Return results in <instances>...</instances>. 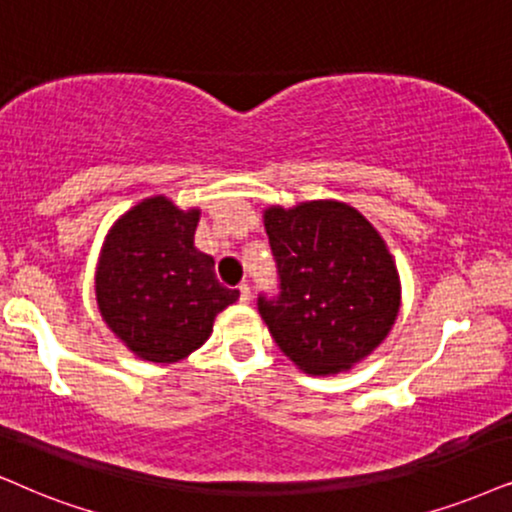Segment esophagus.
Listing matches in <instances>:
<instances>
[{
  "label": "esophagus",
  "mask_w": 512,
  "mask_h": 512,
  "mask_svg": "<svg viewBox=\"0 0 512 512\" xmlns=\"http://www.w3.org/2000/svg\"><path fill=\"white\" fill-rule=\"evenodd\" d=\"M238 293H241V302H250L252 293H250V286H248V283H241V286H238Z\"/></svg>",
  "instance_id": "34e87169"
}]
</instances>
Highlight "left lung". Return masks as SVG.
I'll return each mask as SVG.
<instances>
[{
    "instance_id": "8db88e82",
    "label": "left lung",
    "mask_w": 512,
    "mask_h": 512,
    "mask_svg": "<svg viewBox=\"0 0 512 512\" xmlns=\"http://www.w3.org/2000/svg\"><path fill=\"white\" fill-rule=\"evenodd\" d=\"M264 226L278 295L257 297L264 323L302 371H345L373 352L399 312V274L378 231L335 200L269 208Z\"/></svg>"
}]
</instances>
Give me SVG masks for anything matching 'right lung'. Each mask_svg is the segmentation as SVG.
Here are the masks:
<instances>
[{
	"instance_id": "1",
	"label": "right lung",
	"mask_w": 512,
	"mask_h": 512,
	"mask_svg": "<svg viewBox=\"0 0 512 512\" xmlns=\"http://www.w3.org/2000/svg\"><path fill=\"white\" fill-rule=\"evenodd\" d=\"M198 215L163 196L146 198L103 243L101 316L137 357L155 364L189 357L210 338L215 316L238 300V290L217 281L215 260L193 245Z\"/></svg>"
}]
</instances>
